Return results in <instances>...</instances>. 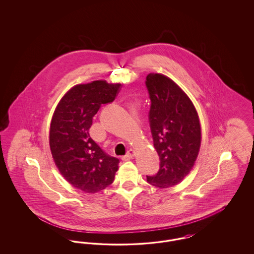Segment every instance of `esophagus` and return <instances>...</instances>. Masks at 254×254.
I'll use <instances>...</instances> for the list:
<instances>
[{"label": "esophagus", "instance_id": "1", "mask_svg": "<svg viewBox=\"0 0 254 254\" xmlns=\"http://www.w3.org/2000/svg\"><path fill=\"white\" fill-rule=\"evenodd\" d=\"M134 155H135V151H134L133 149H129V150L127 151V153L125 156H123V157H122V160H124V161H127V160L131 159Z\"/></svg>", "mask_w": 254, "mask_h": 254}]
</instances>
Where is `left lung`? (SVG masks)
<instances>
[{"mask_svg": "<svg viewBox=\"0 0 254 254\" xmlns=\"http://www.w3.org/2000/svg\"><path fill=\"white\" fill-rule=\"evenodd\" d=\"M150 99L148 121L160 169L146 181L160 189L181 182L193 167L201 145L198 114L190 98L162 74L146 76Z\"/></svg>", "mask_w": 254, "mask_h": 254, "instance_id": "8db88e82", "label": "left lung"}]
</instances>
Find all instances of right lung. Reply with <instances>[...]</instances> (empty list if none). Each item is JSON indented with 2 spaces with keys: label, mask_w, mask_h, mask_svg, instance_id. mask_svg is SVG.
Wrapping results in <instances>:
<instances>
[{
  "label": "right lung",
  "mask_w": 254,
  "mask_h": 254,
  "mask_svg": "<svg viewBox=\"0 0 254 254\" xmlns=\"http://www.w3.org/2000/svg\"><path fill=\"white\" fill-rule=\"evenodd\" d=\"M121 86L106 81L75 85L53 114L49 145L54 162L64 179L85 192L95 193L114 181L120 161L97 145L89 128L102 105L112 103Z\"/></svg>",
  "instance_id": "right-lung-1"
}]
</instances>
